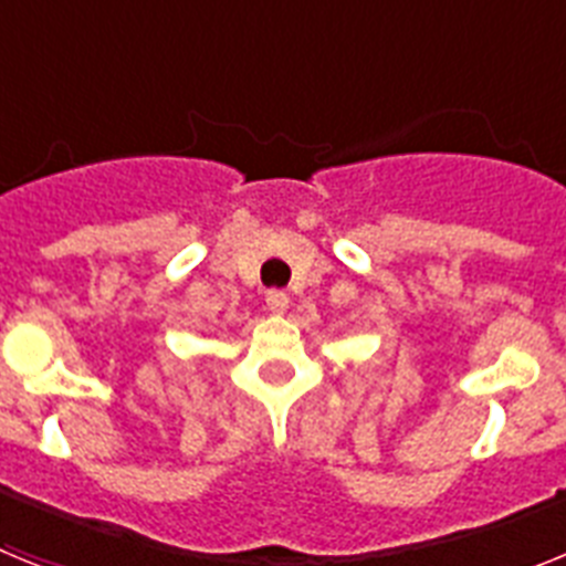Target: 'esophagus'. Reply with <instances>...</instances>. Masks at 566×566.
<instances>
[{
  "instance_id": "34e87169",
  "label": "esophagus",
  "mask_w": 566,
  "mask_h": 566,
  "mask_svg": "<svg viewBox=\"0 0 566 566\" xmlns=\"http://www.w3.org/2000/svg\"><path fill=\"white\" fill-rule=\"evenodd\" d=\"M266 306H269V312H272V314H286L289 294L286 292H277V289H274V292L266 294Z\"/></svg>"
}]
</instances>
